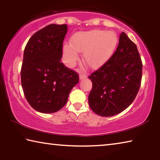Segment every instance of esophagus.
Masks as SVG:
<instances>
[{
    "label": "esophagus",
    "instance_id": "1",
    "mask_svg": "<svg viewBox=\"0 0 160 160\" xmlns=\"http://www.w3.org/2000/svg\"><path fill=\"white\" fill-rule=\"evenodd\" d=\"M87 78V75L85 73H81L80 75V80H82V79H85V78Z\"/></svg>",
    "mask_w": 160,
    "mask_h": 160
}]
</instances>
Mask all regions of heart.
<instances>
[{
  "instance_id": "b5f03b06",
  "label": "heart",
  "mask_w": 160,
  "mask_h": 160,
  "mask_svg": "<svg viewBox=\"0 0 160 160\" xmlns=\"http://www.w3.org/2000/svg\"><path fill=\"white\" fill-rule=\"evenodd\" d=\"M117 42V37L113 32L92 29L77 32L70 39V44L63 46L65 62L68 66H73L79 60L78 52H84L85 63L91 68H99L112 57Z\"/></svg>"
}]
</instances>
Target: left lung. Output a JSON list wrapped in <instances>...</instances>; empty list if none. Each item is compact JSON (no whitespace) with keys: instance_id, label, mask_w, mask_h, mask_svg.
Listing matches in <instances>:
<instances>
[{"instance_id":"1","label":"left lung","mask_w":160,"mask_h":160,"mask_svg":"<svg viewBox=\"0 0 160 160\" xmlns=\"http://www.w3.org/2000/svg\"><path fill=\"white\" fill-rule=\"evenodd\" d=\"M142 70L136 45L122 32L112 57L89 76L92 82L88 97L91 109L101 116H112L125 110L138 92Z\"/></svg>"}]
</instances>
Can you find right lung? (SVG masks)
Masks as SVG:
<instances>
[{
  "label": "right lung",
  "mask_w": 160,
  "mask_h": 160,
  "mask_svg": "<svg viewBox=\"0 0 160 160\" xmlns=\"http://www.w3.org/2000/svg\"><path fill=\"white\" fill-rule=\"evenodd\" d=\"M67 25L51 24L31 37L24 51L21 83L29 105L51 113L62 109L79 82L75 70L61 62Z\"/></svg>",
  "instance_id": "right-lung-1"
}]
</instances>
